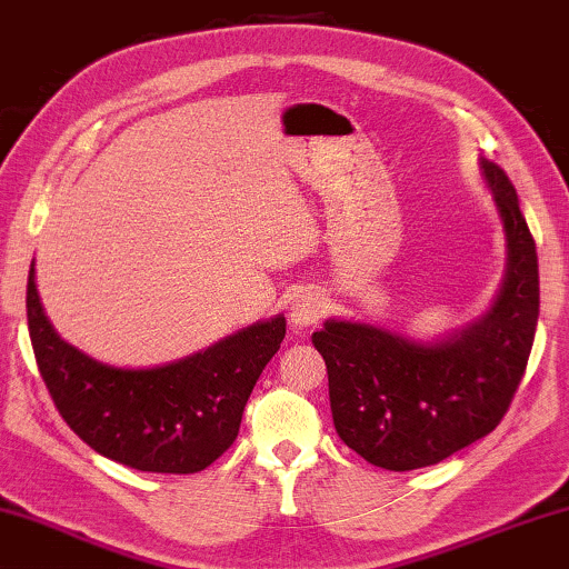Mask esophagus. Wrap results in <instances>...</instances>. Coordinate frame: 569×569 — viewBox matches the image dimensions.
Instances as JSON below:
<instances>
[{"mask_svg":"<svg viewBox=\"0 0 569 569\" xmlns=\"http://www.w3.org/2000/svg\"><path fill=\"white\" fill-rule=\"evenodd\" d=\"M325 310H328V302H325V297L315 290H305L302 295L295 297L292 302V310H290V318L295 328H307V325L318 322Z\"/></svg>","mask_w":569,"mask_h":569,"instance_id":"obj_1","label":"esophagus"}]
</instances>
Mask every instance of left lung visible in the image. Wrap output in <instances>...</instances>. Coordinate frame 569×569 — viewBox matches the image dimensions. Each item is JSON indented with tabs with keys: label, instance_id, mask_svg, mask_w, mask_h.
Segmentation results:
<instances>
[{
	"label": "left lung",
	"instance_id": "8db88e82",
	"mask_svg": "<svg viewBox=\"0 0 569 569\" xmlns=\"http://www.w3.org/2000/svg\"><path fill=\"white\" fill-rule=\"evenodd\" d=\"M479 166L507 237V274L487 315L436 342L350 320L312 332L335 431L372 467H433L483 439L527 370L539 318L537 247L507 173L483 158Z\"/></svg>",
	"mask_w": 569,
	"mask_h": 569
}]
</instances>
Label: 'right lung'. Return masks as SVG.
<instances>
[{
	"label": "right lung",
	"instance_id": "1",
	"mask_svg": "<svg viewBox=\"0 0 569 569\" xmlns=\"http://www.w3.org/2000/svg\"><path fill=\"white\" fill-rule=\"evenodd\" d=\"M27 325L37 368L64 423L106 459L153 473H197L234 443L251 388L287 328L277 315L166 366H106L54 332L37 295L34 262Z\"/></svg>",
	"mask_w": 569,
	"mask_h": 569
}]
</instances>
